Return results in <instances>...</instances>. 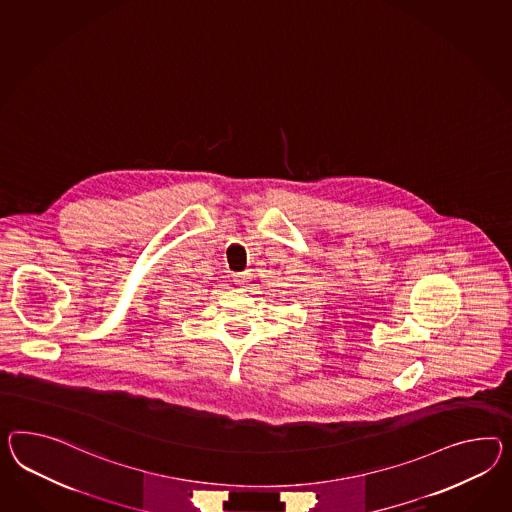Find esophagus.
Segmentation results:
<instances>
[{
  "mask_svg": "<svg viewBox=\"0 0 512 512\" xmlns=\"http://www.w3.org/2000/svg\"><path fill=\"white\" fill-rule=\"evenodd\" d=\"M249 280V276L245 275V273H239V275H234V282L236 284H245Z\"/></svg>",
  "mask_w": 512,
  "mask_h": 512,
  "instance_id": "esophagus-1",
  "label": "esophagus"
}]
</instances>
